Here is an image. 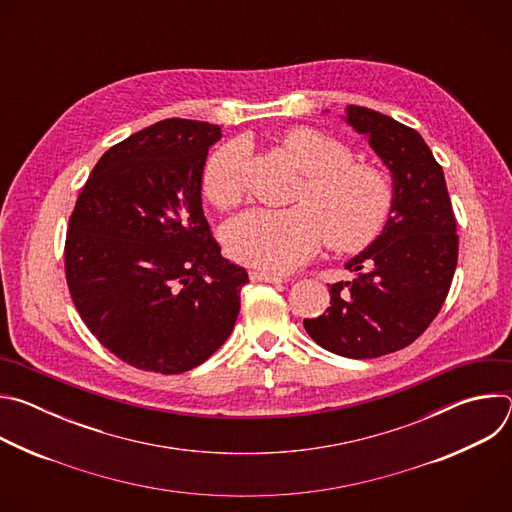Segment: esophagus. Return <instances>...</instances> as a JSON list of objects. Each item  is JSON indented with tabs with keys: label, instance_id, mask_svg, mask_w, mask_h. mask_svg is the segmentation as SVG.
I'll return each instance as SVG.
<instances>
[{
	"label": "esophagus",
	"instance_id": "obj_1",
	"mask_svg": "<svg viewBox=\"0 0 512 512\" xmlns=\"http://www.w3.org/2000/svg\"><path fill=\"white\" fill-rule=\"evenodd\" d=\"M249 277H251V281H265V283H281V281H285L283 275L269 273V271H251Z\"/></svg>",
	"mask_w": 512,
	"mask_h": 512
}]
</instances>
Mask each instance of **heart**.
Listing matches in <instances>:
<instances>
[{"label":"heart","instance_id":"obj_1","mask_svg":"<svg viewBox=\"0 0 512 512\" xmlns=\"http://www.w3.org/2000/svg\"><path fill=\"white\" fill-rule=\"evenodd\" d=\"M279 148L306 176L298 192L300 204L287 210L255 208L237 216L227 229V247L237 261L283 273L314 255L324 235L332 249L356 251L381 233L393 192L377 168L352 162L344 143L308 127L283 133ZM241 166L239 143H227L210 156L202 190L214 206L239 202Z\"/></svg>","mask_w":512,"mask_h":512}]
</instances>
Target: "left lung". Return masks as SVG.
<instances>
[{"mask_svg": "<svg viewBox=\"0 0 512 512\" xmlns=\"http://www.w3.org/2000/svg\"><path fill=\"white\" fill-rule=\"evenodd\" d=\"M342 119L391 172L393 204L381 235L344 267L350 281L330 287V308L304 320L322 348L346 358H377L409 346L444 306L458 263V235L442 166L423 137L367 107Z\"/></svg>", "mask_w": 512, "mask_h": 512, "instance_id": "left-lung-1", "label": "left lung"}]
</instances>
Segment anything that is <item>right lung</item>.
Returning a JSON list of instances; mask_svg holds the SVG:
<instances>
[{"label": "right lung", "instance_id": "1", "mask_svg": "<svg viewBox=\"0 0 512 512\" xmlns=\"http://www.w3.org/2000/svg\"><path fill=\"white\" fill-rule=\"evenodd\" d=\"M221 127L164 119L109 148L70 216L64 267L83 322L123 362L178 375L231 336L245 267L227 261L202 210Z\"/></svg>", "mask_w": 512, "mask_h": 512}]
</instances>
